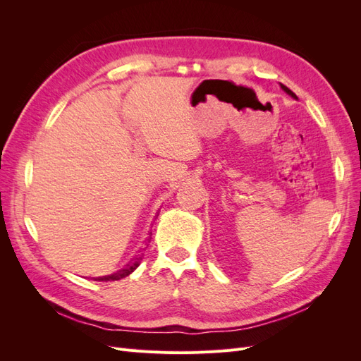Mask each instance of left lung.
<instances>
[{"label": "left lung", "mask_w": 361, "mask_h": 361, "mask_svg": "<svg viewBox=\"0 0 361 361\" xmlns=\"http://www.w3.org/2000/svg\"><path fill=\"white\" fill-rule=\"evenodd\" d=\"M280 85H281V89H283V90H285V92H286V93H288V94H290V96H292V97H295V99H297V94H295V93H293V92H292V90H289V89H288V87H286V85H283V84H280Z\"/></svg>", "instance_id": "obj_1"}]
</instances>
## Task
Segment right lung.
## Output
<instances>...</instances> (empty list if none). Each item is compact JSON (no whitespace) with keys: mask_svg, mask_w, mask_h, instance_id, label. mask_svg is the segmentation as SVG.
Here are the masks:
<instances>
[{"mask_svg":"<svg viewBox=\"0 0 361 361\" xmlns=\"http://www.w3.org/2000/svg\"><path fill=\"white\" fill-rule=\"evenodd\" d=\"M140 260H141V257H135L133 262H129V264H126V265H125V268H122V269H118V271L113 272V274H110V276L96 277L94 280H97V281H114V280L125 279L126 276H129V274H130V272H134V271L138 268V265H140Z\"/></svg>","mask_w":361,"mask_h":361,"instance_id":"1","label":"right lung"}]
</instances>
